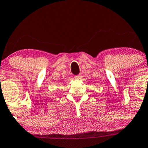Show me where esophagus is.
<instances>
[{
    "instance_id": "esophagus-1",
    "label": "esophagus",
    "mask_w": 148,
    "mask_h": 148,
    "mask_svg": "<svg viewBox=\"0 0 148 148\" xmlns=\"http://www.w3.org/2000/svg\"><path fill=\"white\" fill-rule=\"evenodd\" d=\"M74 78H75L76 79H81L82 77H81L80 75H78V76H75V77H74Z\"/></svg>"
}]
</instances>
